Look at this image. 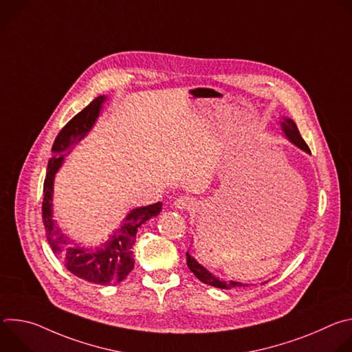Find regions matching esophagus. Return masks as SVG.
I'll list each match as a JSON object with an SVG mask.
<instances>
[{
	"instance_id": "obj_1",
	"label": "esophagus",
	"mask_w": 352,
	"mask_h": 352,
	"mask_svg": "<svg viewBox=\"0 0 352 352\" xmlns=\"http://www.w3.org/2000/svg\"><path fill=\"white\" fill-rule=\"evenodd\" d=\"M174 208L178 210H189L193 208V200L189 196H179L178 199H175Z\"/></svg>"
}]
</instances>
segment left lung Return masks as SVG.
Returning <instances> with one entry per match:
<instances>
[{
	"instance_id": "obj_1",
	"label": "left lung",
	"mask_w": 352,
	"mask_h": 352,
	"mask_svg": "<svg viewBox=\"0 0 352 352\" xmlns=\"http://www.w3.org/2000/svg\"><path fill=\"white\" fill-rule=\"evenodd\" d=\"M281 129L285 133L287 139L294 143L296 147H299L300 150H304L307 153H311V150L308 147V144L305 143V140L300 136L296 124L291 120V118H283L281 121ZM186 265L189 267V270L200 280L202 283L216 287V288H223V289H231V288H238V287H246L248 284L239 283V281H224L220 280L219 277L213 276L208 269H205L202 265L197 263V261L189 255V252H186Z\"/></svg>"
}]
</instances>
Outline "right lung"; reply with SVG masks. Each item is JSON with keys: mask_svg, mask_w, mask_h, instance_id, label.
<instances>
[{"mask_svg": "<svg viewBox=\"0 0 352 352\" xmlns=\"http://www.w3.org/2000/svg\"><path fill=\"white\" fill-rule=\"evenodd\" d=\"M106 96H98L93 102L78 113L57 135L53 144V157L48 160L47 174L43 186V224L47 239L54 255L76 277L94 284H116L122 281L133 269L135 261L132 248L138 228L156 217L162 212V202L136 208L128 213L121 227L110 235V239L98 248H86L67 236L57 221L53 219V186L54 177L69 153L80 139H83L100 116V110L106 102Z\"/></svg>", "mask_w": 352, "mask_h": 352, "instance_id": "1", "label": "right lung"}]
</instances>
